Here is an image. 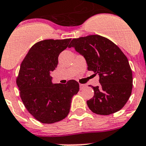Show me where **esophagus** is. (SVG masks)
<instances>
[{"mask_svg": "<svg viewBox=\"0 0 146 146\" xmlns=\"http://www.w3.org/2000/svg\"><path fill=\"white\" fill-rule=\"evenodd\" d=\"M85 88H86V85H84V84H80V90L85 89Z\"/></svg>", "mask_w": 146, "mask_h": 146, "instance_id": "esophagus-1", "label": "esophagus"}]
</instances>
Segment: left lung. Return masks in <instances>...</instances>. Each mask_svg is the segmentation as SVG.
I'll list each match as a JSON object with an SVG mask.
<instances>
[{"instance_id": "left-lung-1", "label": "left lung", "mask_w": 146, "mask_h": 146, "mask_svg": "<svg viewBox=\"0 0 146 146\" xmlns=\"http://www.w3.org/2000/svg\"><path fill=\"white\" fill-rule=\"evenodd\" d=\"M69 48L83 56L88 70L100 76L94 96L87 101L92 112L109 115L123 108L131 95L132 70L127 57L111 41L100 35L73 39Z\"/></svg>"}]
</instances>
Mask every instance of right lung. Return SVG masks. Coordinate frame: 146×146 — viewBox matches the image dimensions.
Wrapping results in <instances>:
<instances>
[{
  "instance_id": "obj_1",
  "label": "right lung",
  "mask_w": 146,
  "mask_h": 146,
  "mask_svg": "<svg viewBox=\"0 0 146 146\" xmlns=\"http://www.w3.org/2000/svg\"><path fill=\"white\" fill-rule=\"evenodd\" d=\"M71 39H45L34 44L20 65L16 82L27 111L43 123H53L66 118L78 82L53 84L50 73L57 67L60 53Z\"/></svg>"
}]
</instances>
